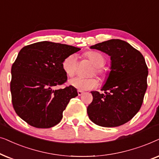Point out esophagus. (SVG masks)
Segmentation results:
<instances>
[{
  "label": "esophagus",
  "mask_w": 159,
  "mask_h": 159,
  "mask_svg": "<svg viewBox=\"0 0 159 159\" xmlns=\"http://www.w3.org/2000/svg\"><path fill=\"white\" fill-rule=\"evenodd\" d=\"M78 96H81L82 94H84V92H82V91L78 90Z\"/></svg>",
  "instance_id": "1"
}]
</instances>
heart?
Returning <instances> with one entry per match:
<instances>
[{
	"instance_id": "obj_1",
	"label": "heart",
	"mask_w": 159,
	"mask_h": 159,
	"mask_svg": "<svg viewBox=\"0 0 159 159\" xmlns=\"http://www.w3.org/2000/svg\"><path fill=\"white\" fill-rule=\"evenodd\" d=\"M84 57L94 65V67L91 72L90 75L96 74L102 81L106 80L107 77V72L102 68L106 63L105 57L100 53L95 51H89L84 53ZM78 59L75 54H70L64 59L62 63V70L66 75L72 77L76 73L78 70ZM70 84L74 88L80 91L91 90L98 86V81L94 78H85L75 77L70 80Z\"/></svg>"
}]
</instances>
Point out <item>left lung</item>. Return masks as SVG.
I'll return each instance as SVG.
<instances>
[{
    "mask_svg": "<svg viewBox=\"0 0 159 159\" xmlns=\"http://www.w3.org/2000/svg\"><path fill=\"white\" fill-rule=\"evenodd\" d=\"M91 48L111 57V70L101 91L92 92L93 100L87 107L90 120L97 125L116 127L129 121L143 102L148 66L143 54L127 42L111 39Z\"/></svg>",
    "mask_w": 159,
    "mask_h": 159,
    "instance_id": "left-lung-1",
    "label": "left lung"
}]
</instances>
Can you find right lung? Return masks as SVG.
<instances>
[{
  "label": "right lung",
  "instance_id": "1",
  "mask_svg": "<svg viewBox=\"0 0 159 159\" xmlns=\"http://www.w3.org/2000/svg\"><path fill=\"white\" fill-rule=\"evenodd\" d=\"M79 50L66 44L41 41L19 52L11 67V101L16 113L30 126L46 129L57 125L70 99L78 96L72 86L54 87L67 81L62 61Z\"/></svg>",
  "mask_w": 159,
  "mask_h": 159
}]
</instances>
